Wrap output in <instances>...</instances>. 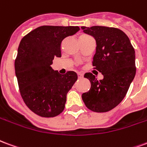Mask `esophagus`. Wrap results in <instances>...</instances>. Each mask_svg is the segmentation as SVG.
I'll return each mask as SVG.
<instances>
[{
  "instance_id": "1",
  "label": "esophagus",
  "mask_w": 147,
  "mask_h": 147,
  "mask_svg": "<svg viewBox=\"0 0 147 147\" xmlns=\"http://www.w3.org/2000/svg\"><path fill=\"white\" fill-rule=\"evenodd\" d=\"M78 78H79V79H81V78H83V74H81V73H78Z\"/></svg>"
}]
</instances>
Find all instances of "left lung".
Masks as SVG:
<instances>
[{
  "instance_id": "left-lung-1",
  "label": "left lung",
  "mask_w": 147,
  "mask_h": 147,
  "mask_svg": "<svg viewBox=\"0 0 147 147\" xmlns=\"http://www.w3.org/2000/svg\"><path fill=\"white\" fill-rule=\"evenodd\" d=\"M81 30L96 40L92 65L103 75L98 81L95 75L86 73L84 78L91 82V88L81 97L89 110L107 112L123 100L135 78V49L128 36L117 28L94 26H81Z\"/></svg>"
}]
</instances>
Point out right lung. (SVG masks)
<instances>
[{
  "label": "right lung",
  "instance_id": "1",
  "mask_svg": "<svg viewBox=\"0 0 147 147\" xmlns=\"http://www.w3.org/2000/svg\"><path fill=\"white\" fill-rule=\"evenodd\" d=\"M80 30L78 26H42L22 37L15 70L23 101L34 113L53 117L65 108L66 95L78 80V74L64 75L51 68L55 57H61V43Z\"/></svg>",
  "mask_w": 147,
  "mask_h": 147
}]
</instances>
